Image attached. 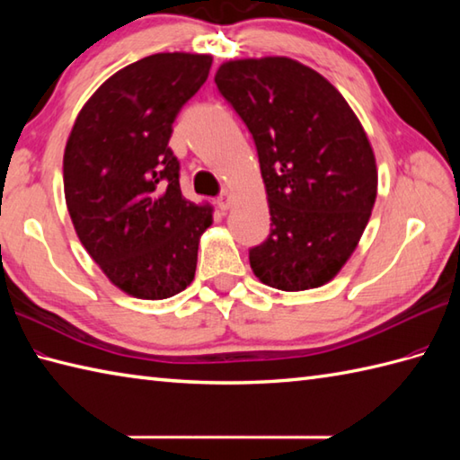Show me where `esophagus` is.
Returning <instances> with one entry per match:
<instances>
[{
	"instance_id": "esophagus-1",
	"label": "esophagus",
	"mask_w": 460,
	"mask_h": 460,
	"mask_svg": "<svg viewBox=\"0 0 460 460\" xmlns=\"http://www.w3.org/2000/svg\"><path fill=\"white\" fill-rule=\"evenodd\" d=\"M217 208L221 211H227L231 208V193L229 191H223L219 198H217Z\"/></svg>"
}]
</instances>
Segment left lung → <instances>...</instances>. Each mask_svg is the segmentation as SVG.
I'll use <instances>...</instances> for the list:
<instances>
[{
    "mask_svg": "<svg viewBox=\"0 0 460 460\" xmlns=\"http://www.w3.org/2000/svg\"><path fill=\"white\" fill-rule=\"evenodd\" d=\"M215 84L245 122L267 188L270 233L249 249L279 290L326 285L354 252L377 193V170L354 111L324 76L287 57L219 66Z\"/></svg>",
    "mask_w": 460,
    "mask_h": 460,
    "instance_id": "obj_1",
    "label": "left lung"
}]
</instances>
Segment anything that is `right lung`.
<instances>
[{
    "mask_svg": "<svg viewBox=\"0 0 460 460\" xmlns=\"http://www.w3.org/2000/svg\"><path fill=\"white\" fill-rule=\"evenodd\" d=\"M211 61L158 53L124 66L83 106L68 136L63 180L76 235L104 275L136 298H170L195 277L211 208L181 195L168 142Z\"/></svg>",
    "mask_w": 460,
    "mask_h": 460,
    "instance_id": "right-lung-1",
    "label": "right lung"
}]
</instances>
